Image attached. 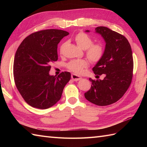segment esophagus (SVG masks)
I'll use <instances>...</instances> for the list:
<instances>
[{"instance_id": "34e87169", "label": "esophagus", "mask_w": 147, "mask_h": 147, "mask_svg": "<svg viewBox=\"0 0 147 147\" xmlns=\"http://www.w3.org/2000/svg\"><path fill=\"white\" fill-rule=\"evenodd\" d=\"M71 78L73 80L75 81V82H77V81H79L80 80L82 79V77H80V76H78L75 74H71Z\"/></svg>"}]
</instances>
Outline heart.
<instances>
[{"mask_svg": "<svg viewBox=\"0 0 147 147\" xmlns=\"http://www.w3.org/2000/svg\"><path fill=\"white\" fill-rule=\"evenodd\" d=\"M74 39L79 47L86 50V55L90 61L96 63L101 60L104 54V49L101 44L93 43V39L83 32L78 33ZM88 62L85 59H76L69 62L67 64V67L69 70L74 73L82 74L84 69L88 67Z\"/></svg>", "mask_w": 147, "mask_h": 147, "instance_id": "heart-1", "label": "heart"}]
</instances>
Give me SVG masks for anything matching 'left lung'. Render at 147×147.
<instances>
[{"label":"left lung","instance_id":"left-lung-1","mask_svg":"<svg viewBox=\"0 0 147 147\" xmlns=\"http://www.w3.org/2000/svg\"><path fill=\"white\" fill-rule=\"evenodd\" d=\"M95 32L100 34L106 44L104 55L92 70L96 76L105 77L103 80L89 78L92 86L85 97L92 104L105 106L118 101L129 88L133 78V54L128 40L123 35L104 26L96 27Z\"/></svg>","mask_w":147,"mask_h":147}]
</instances>
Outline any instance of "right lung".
Segmentation results:
<instances>
[{
  "label": "right lung",
  "instance_id": "obj_1",
  "mask_svg": "<svg viewBox=\"0 0 147 147\" xmlns=\"http://www.w3.org/2000/svg\"><path fill=\"white\" fill-rule=\"evenodd\" d=\"M69 33L49 29L26 37L16 52L13 74L19 92L28 104L40 109L51 107L61 99L71 79L69 72L51 76V64L58 59L57 45Z\"/></svg>",
  "mask_w": 147,
  "mask_h": 147
}]
</instances>
